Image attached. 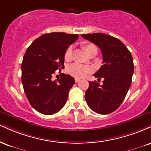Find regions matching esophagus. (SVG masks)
I'll list each match as a JSON object with an SVG mask.
<instances>
[{
  "label": "esophagus",
  "mask_w": 151,
  "mask_h": 151,
  "mask_svg": "<svg viewBox=\"0 0 151 151\" xmlns=\"http://www.w3.org/2000/svg\"><path fill=\"white\" fill-rule=\"evenodd\" d=\"M80 81V79H78V78H75V82L77 83Z\"/></svg>",
  "instance_id": "obj_1"
}]
</instances>
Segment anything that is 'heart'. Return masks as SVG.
<instances>
[{
    "label": "heart",
    "instance_id": "obj_1",
    "mask_svg": "<svg viewBox=\"0 0 151 151\" xmlns=\"http://www.w3.org/2000/svg\"><path fill=\"white\" fill-rule=\"evenodd\" d=\"M82 48L88 55H89V54L93 50L97 49L96 47L93 44H92V43H86V44H83L82 46ZM64 58L65 60L67 61L70 60H71V58H72V48L71 47H68L67 48V50H65ZM67 70H68V72L70 75L77 78L84 77L85 76H86L91 72V69L88 67L84 66V65H82L77 64V63L70 65V67H68Z\"/></svg>",
    "mask_w": 151,
    "mask_h": 151
}]
</instances>
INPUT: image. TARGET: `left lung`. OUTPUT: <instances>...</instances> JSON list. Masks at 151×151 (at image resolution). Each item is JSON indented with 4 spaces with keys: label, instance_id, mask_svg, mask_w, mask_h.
I'll return each instance as SVG.
<instances>
[{
    "label": "left lung",
    "instance_id": "1",
    "mask_svg": "<svg viewBox=\"0 0 151 151\" xmlns=\"http://www.w3.org/2000/svg\"><path fill=\"white\" fill-rule=\"evenodd\" d=\"M81 36L99 47L103 63L94 74L98 81L103 78V84L89 81L85 100L96 113H111L122 104L132 83L134 70L132 54L124 43L112 36L101 33Z\"/></svg>",
    "mask_w": 151,
    "mask_h": 151
}]
</instances>
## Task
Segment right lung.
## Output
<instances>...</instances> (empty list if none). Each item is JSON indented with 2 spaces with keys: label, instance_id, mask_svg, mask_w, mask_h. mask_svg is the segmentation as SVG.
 Listing matches in <instances>:
<instances>
[{
  "label": "right lung",
  "instance_id": "right-lung-1",
  "mask_svg": "<svg viewBox=\"0 0 151 151\" xmlns=\"http://www.w3.org/2000/svg\"><path fill=\"white\" fill-rule=\"evenodd\" d=\"M78 36L64 32L44 34L27 49L21 67L22 81L30 105L40 113L55 114L66 103L74 79L63 73L55 81L52 77L64 68L65 50Z\"/></svg>",
  "mask_w": 151,
  "mask_h": 151
}]
</instances>
